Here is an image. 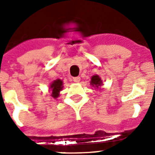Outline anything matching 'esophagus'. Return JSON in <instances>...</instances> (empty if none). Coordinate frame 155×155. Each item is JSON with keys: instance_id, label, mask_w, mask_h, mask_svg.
<instances>
[{"instance_id": "esophagus-1", "label": "esophagus", "mask_w": 155, "mask_h": 155, "mask_svg": "<svg viewBox=\"0 0 155 155\" xmlns=\"http://www.w3.org/2000/svg\"><path fill=\"white\" fill-rule=\"evenodd\" d=\"M73 81H74V82H80V81H81V77H74L73 78Z\"/></svg>"}]
</instances>
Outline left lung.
<instances>
[{
  "label": "left lung",
  "instance_id": "1",
  "mask_svg": "<svg viewBox=\"0 0 155 155\" xmlns=\"http://www.w3.org/2000/svg\"><path fill=\"white\" fill-rule=\"evenodd\" d=\"M91 84L92 86L98 88L100 87L101 84H102V81H101V78L99 77L98 75H94V76H92V78H91Z\"/></svg>",
  "mask_w": 155,
  "mask_h": 155
}]
</instances>
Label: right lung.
<instances>
[{
	"label": "right lung",
	"mask_w": 155,
	"mask_h": 155,
	"mask_svg": "<svg viewBox=\"0 0 155 155\" xmlns=\"http://www.w3.org/2000/svg\"><path fill=\"white\" fill-rule=\"evenodd\" d=\"M63 88V83H62V81L61 80H56L54 81L52 84H51V91L52 92V97L53 98H57L59 96V93L60 91L62 90Z\"/></svg>",
	"instance_id": "right-lung-1"
}]
</instances>
